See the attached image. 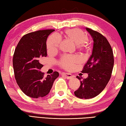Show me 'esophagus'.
<instances>
[{
  "instance_id": "esophagus-1",
  "label": "esophagus",
  "mask_w": 126,
  "mask_h": 126,
  "mask_svg": "<svg viewBox=\"0 0 126 126\" xmlns=\"http://www.w3.org/2000/svg\"><path fill=\"white\" fill-rule=\"evenodd\" d=\"M62 76H64V77H65L68 79H70L73 78V76L72 75V74H69V73H62Z\"/></svg>"
}]
</instances>
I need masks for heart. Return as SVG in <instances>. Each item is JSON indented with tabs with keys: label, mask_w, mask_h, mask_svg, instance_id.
<instances>
[{
	"label": "heart",
	"mask_w": 126,
	"mask_h": 126,
	"mask_svg": "<svg viewBox=\"0 0 126 126\" xmlns=\"http://www.w3.org/2000/svg\"><path fill=\"white\" fill-rule=\"evenodd\" d=\"M65 37L73 41L78 49L86 50L87 49V42L88 37L83 31L79 28L68 29L64 32ZM61 38L57 34H54L49 37L47 42V47L48 52H55L60 46ZM79 59L74 55H64L58 62L60 67L65 69H71L75 64L78 63Z\"/></svg>",
	"instance_id": "b5f03b06"
}]
</instances>
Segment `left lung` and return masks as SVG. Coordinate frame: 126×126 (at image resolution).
Here are the masks:
<instances>
[{
    "instance_id": "left-lung-1",
    "label": "left lung",
    "mask_w": 126,
    "mask_h": 126,
    "mask_svg": "<svg viewBox=\"0 0 126 126\" xmlns=\"http://www.w3.org/2000/svg\"><path fill=\"white\" fill-rule=\"evenodd\" d=\"M86 28L93 39V47L82 71L88 73V77L80 80L79 88L74 92L76 96L82 99L92 98L101 93L109 82L114 65L112 49L106 38L98 32ZM77 78L82 79L79 76Z\"/></svg>"
}]
</instances>
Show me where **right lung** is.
Masks as SVG:
<instances>
[{"label":"right lung","instance_id":"add662e5","mask_svg":"<svg viewBox=\"0 0 126 126\" xmlns=\"http://www.w3.org/2000/svg\"><path fill=\"white\" fill-rule=\"evenodd\" d=\"M54 29L38 31L24 35L15 49L13 65L15 78L25 94L34 98L43 97L49 93L58 72L44 77L40 71L43 67L42 57H47L46 42Z\"/></svg>","mask_w":126,"mask_h":126}]
</instances>
